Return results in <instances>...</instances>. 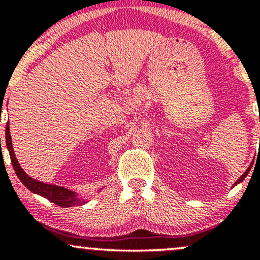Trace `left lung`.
Segmentation results:
<instances>
[{
	"mask_svg": "<svg viewBox=\"0 0 260 260\" xmlns=\"http://www.w3.org/2000/svg\"><path fill=\"white\" fill-rule=\"evenodd\" d=\"M250 169H252V164H250V166H249V168L246 170V172H244V174H243L242 176H241V177H240V178H238V180H237V182H236V183L234 184V186H236V184H238V183H240V182H242V181L244 180V178H246V176H247V175H248V172L250 171Z\"/></svg>",
	"mask_w": 260,
	"mask_h": 260,
	"instance_id": "1",
	"label": "left lung"
}]
</instances>
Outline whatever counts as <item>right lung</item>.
<instances>
[{"mask_svg":"<svg viewBox=\"0 0 260 260\" xmlns=\"http://www.w3.org/2000/svg\"><path fill=\"white\" fill-rule=\"evenodd\" d=\"M6 145H7L8 151H10V156L12 165H13L14 171L24 186L28 188L29 190H31L32 193H37V194L44 197V198L49 199L50 202L55 203L56 205L62 208H68L73 207V205H79L85 203V201L78 198L76 192L67 189V188L55 186V184H47L43 183V182L34 180L30 176H28L23 171V169L20 168L19 162H18L16 154H14L13 147H12V139L10 134V123L7 122V126H6Z\"/></svg>","mask_w":260,"mask_h":260,"instance_id":"add662e5","label":"right lung"}]
</instances>
